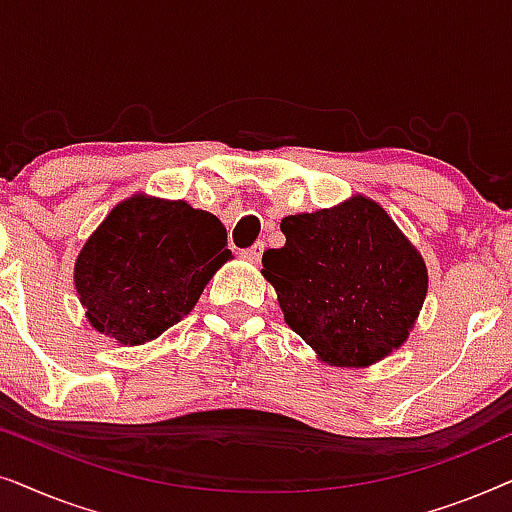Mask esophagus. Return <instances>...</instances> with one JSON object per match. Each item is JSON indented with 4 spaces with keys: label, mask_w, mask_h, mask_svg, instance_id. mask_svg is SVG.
<instances>
[{
    "label": "esophagus",
    "mask_w": 512,
    "mask_h": 512,
    "mask_svg": "<svg viewBox=\"0 0 512 512\" xmlns=\"http://www.w3.org/2000/svg\"><path fill=\"white\" fill-rule=\"evenodd\" d=\"M263 249H265V244L256 242V244H251L249 249H244L242 254H244V258H249L251 263H258V261H261V256H263Z\"/></svg>",
    "instance_id": "1"
}]
</instances>
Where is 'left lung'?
Returning a JSON list of instances; mask_svg holds the SVG:
<instances>
[{"mask_svg": "<svg viewBox=\"0 0 512 512\" xmlns=\"http://www.w3.org/2000/svg\"><path fill=\"white\" fill-rule=\"evenodd\" d=\"M263 254L286 324L331 366L361 368L401 347L426 298V265L380 205L356 198L286 216Z\"/></svg>", "mask_w": 512, "mask_h": 512, "instance_id": "1", "label": "left lung"}]
</instances>
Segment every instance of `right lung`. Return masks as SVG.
<instances>
[{
    "mask_svg": "<svg viewBox=\"0 0 512 512\" xmlns=\"http://www.w3.org/2000/svg\"><path fill=\"white\" fill-rule=\"evenodd\" d=\"M228 258L226 228L214 214L184 200L135 195L81 249L74 282L97 331L142 345L193 310Z\"/></svg>",
    "mask_w": 512,
    "mask_h": 512,
    "instance_id": "add662e5",
    "label": "right lung"
}]
</instances>
